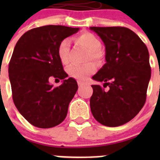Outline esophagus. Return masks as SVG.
<instances>
[{
    "instance_id": "obj_1",
    "label": "esophagus",
    "mask_w": 160,
    "mask_h": 160,
    "mask_svg": "<svg viewBox=\"0 0 160 160\" xmlns=\"http://www.w3.org/2000/svg\"><path fill=\"white\" fill-rule=\"evenodd\" d=\"M85 84H86V82L81 81V80H78V87H82V86H83V85Z\"/></svg>"
}]
</instances>
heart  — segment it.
Instances as JSON below:
<instances>
[{
    "label": "heart",
    "mask_w": 160,
    "mask_h": 160,
    "mask_svg": "<svg viewBox=\"0 0 160 160\" xmlns=\"http://www.w3.org/2000/svg\"><path fill=\"white\" fill-rule=\"evenodd\" d=\"M75 42L84 46L90 51V58L93 60H100L102 58V42L100 39L90 32H85L76 37ZM70 49V42L68 39H64L59 44L58 47V56L62 64L66 65L69 62L68 53ZM95 70V65L89 62L85 65H71L67 68V73L70 77L78 80L87 79L90 74Z\"/></svg>",
    "instance_id": "1"
}]
</instances>
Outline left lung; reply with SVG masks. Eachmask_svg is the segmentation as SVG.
Wrapping results in <instances>:
<instances>
[{"mask_svg": "<svg viewBox=\"0 0 160 160\" xmlns=\"http://www.w3.org/2000/svg\"><path fill=\"white\" fill-rule=\"evenodd\" d=\"M105 45L107 62L92 78L90 110L98 122L107 127L123 125L145 104L151 78L149 53L139 37L125 27H90ZM107 86L108 90L104 89Z\"/></svg>", "mask_w": 160, "mask_h": 160, "instance_id": "obj_1", "label": "left lung"}]
</instances>
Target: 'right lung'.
I'll use <instances>...</instances> for the list:
<instances>
[{
    "instance_id": "1",
    "label": "right lung",
    "mask_w": 160,
    "mask_h": 160,
    "mask_svg": "<svg viewBox=\"0 0 160 160\" xmlns=\"http://www.w3.org/2000/svg\"><path fill=\"white\" fill-rule=\"evenodd\" d=\"M79 28L45 25L25 32L14 47L8 65L12 99L22 116L40 128H50L66 118L68 107L78 90L58 56V47ZM50 77L63 79L53 88Z\"/></svg>"
}]
</instances>
